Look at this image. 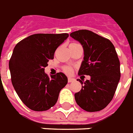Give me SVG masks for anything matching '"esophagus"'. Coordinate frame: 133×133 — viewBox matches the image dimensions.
<instances>
[{
  "label": "esophagus",
  "mask_w": 133,
  "mask_h": 133,
  "mask_svg": "<svg viewBox=\"0 0 133 133\" xmlns=\"http://www.w3.org/2000/svg\"><path fill=\"white\" fill-rule=\"evenodd\" d=\"M68 83H71V82L74 81H75V79H74V78H73L68 77Z\"/></svg>",
  "instance_id": "esophagus-1"
}]
</instances>
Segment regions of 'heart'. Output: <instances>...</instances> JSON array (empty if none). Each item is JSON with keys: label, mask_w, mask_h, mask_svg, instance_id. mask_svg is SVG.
Masks as SVG:
<instances>
[{"label": "heart", "mask_w": 133, "mask_h": 133, "mask_svg": "<svg viewBox=\"0 0 133 133\" xmlns=\"http://www.w3.org/2000/svg\"><path fill=\"white\" fill-rule=\"evenodd\" d=\"M76 44H74V43H72V44H70V46H72V45H75ZM64 71L66 72L67 74H70L71 72H72V68H70V67H65L64 69Z\"/></svg>", "instance_id": "obj_1"}]
</instances>
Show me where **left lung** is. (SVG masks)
Here are the masks:
<instances>
[{
    "instance_id": "left-lung-1",
    "label": "left lung",
    "mask_w": 133,
    "mask_h": 133,
    "mask_svg": "<svg viewBox=\"0 0 133 133\" xmlns=\"http://www.w3.org/2000/svg\"><path fill=\"white\" fill-rule=\"evenodd\" d=\"M70 36L81 44L84 57L78 74L91 78L81 83V90L74 94L80 107L89 112L105 108L113 99L120 79V63L111 42L88 30L74 31Z\"/></svg>"
}]
</instances>
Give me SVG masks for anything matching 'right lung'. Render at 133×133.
<instances>
[{
  "label": "right lung",
  "mask_w": 133,
  "mask_h": 133,
  "mask_svg": "<svg viewBox=\"0 0 133 133\" xmlns=\"http://www.w3.org/2000/svg\"><path fill=\"white\" fill-rule=\"evenodd\" d=\"M68 36V33L34 34L15 46L9 63L11 82L20 100L30 109L43 111L53 107L68 83L63 73L51 75L50 78L44 68Z\"/></svg>",
  "instance_id": "obj_1"
}]
</instances>
